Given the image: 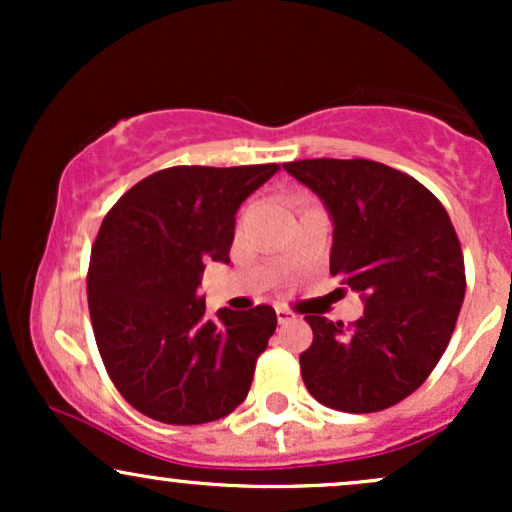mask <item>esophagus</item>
Masks as SVG:
<instances>
[{"label": "esophagus", "instance_id": "34e87169", "mask_svg": "<svg viewBox=\"0 0 512 512\" xmlns=\"http://www.w3.org/2000/svg\"><path fill=\"white\" fill-rule=\"evenodd\" d=\"M276 320H279V325H286V322L296 320V313L289 308H284V305H279V308H276Z\"/></svg>", "mask_w": 512, "mask_h": 512}]
</instances>
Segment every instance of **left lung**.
<instances>
[{
	"label": "left lung",
	"instance_id": "left-lung-1",
	"mask_svg": "<svg viewBox=\"0 0 512 512\" xmlns=\"http://www.w3.org/2000/svg\"><path fill=\"white\" fill-rule=\"evenodd\" d=\"M284 168L330 209V272L366 301L346 327L305 315L303 383L330 409L383 411L419 390L448 349L467 289L460 238L440 199L385 163L305 158Z\"/></svg>",
	"mask_w": 512,
	"mask_h": 512
}]
</instances>
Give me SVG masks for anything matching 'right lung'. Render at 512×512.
Returning <instances> with one entry per match:
<instances>
[{
    "label": "right lung",
    "mask_w": 512,
    "mask_h": 512,
    "mask_svg": "<svg viewBox=\"0 0 512 512\" xmlns=\"http://www.w3.org/2000/svg\"><path fill=\"white\" fill-rule=\"evenodd\" d=\"M276 170L163 168L105 214L88 262V313L110 380L149 419L209 424L248 397L274 308H223L207 320L197 289L204 264L228 262L238 207Z\"/></svg>",
    "instance_id": "1"
}]
</instances>
